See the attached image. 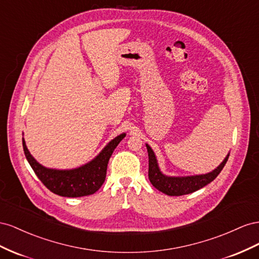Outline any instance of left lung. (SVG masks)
<instances>
[{"label": "left lung", "instance_id": "left-lung-1", "mask_svg": "<svg viewBox=\"0 0 259 259\" xmlns=\"http://www.w3.org/2000/svg\"><path fill=\"white\" fill-rule=\"evenodd\" d=\"M147 153H149V179L153 187L159 190L162 193L170 196H180L193 193V192L207 186L223 170L229 155L221 164L209 174L191 176V177H167L159 170L156 157L149 144H146Z\"/></svg>", "mask_w": 259, "mask_h": 259}]
</instances>
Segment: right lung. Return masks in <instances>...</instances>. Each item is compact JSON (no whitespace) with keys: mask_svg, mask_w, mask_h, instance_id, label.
<instances>
[{"mask_svg":"<svg viewBox=\"0 0 259 259\" xmlns=\"http://www.w3.org/2000/svg\"><path fill=\"white\" fill-rule=\"evenodd\" d=\"M124 137V134L116 137L92 161L71 170H56L43 167L29 153L24 139L23 147L34 174L51 192L65 197H80L91 195L102 187L106 178L108 160Z\"/></svg>","mask_w":259,"mask_h":259,"instance_id":"right-lung-1","label":"right lung"}]
</instances>
